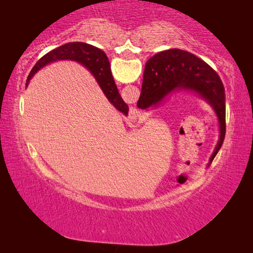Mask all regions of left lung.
<instances>
[{"label": "left lung", "mask_w": 253, "mask_h": 253, "mask_svg": "<svg viewBox=\"0 0 253 253\" xmlns=\"http://www.w3.org/2000/svg\"><path fill=\"white\" fill-rule=\"evenodd\" d=\"M174 92L194 93L211 106L219 122L220 136L208 168L223 144L225 136V95L219 75L202 59L187 51L169 49L156 53L145 66L142 92L137 107H160Z\"/></svg>", "instance_id": "1"}]
</instances>
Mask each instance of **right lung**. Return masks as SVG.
Listing matches in <instances>:
<instances>
[{
	"label": "right lung",
	"instance_id": "right-lung-1",
	"mask_svg": "<svg viewBox=\"0 0 253 253\" xmlns=\"http://www.w3.org/2000/svg\"><path fill=\"white\" fill-rule=\"evenodd\" d=\"M60 60H71V61L78 62L87 68L93 76V78L96 79L110 104L117 110L122 111L123 114H128V106L119 95L117 85L115 84L113 75H111L109 60L106 53L96 46L84 43V42H70V43L58 46L44 54L32 68L28 77L27 85L32 77L40 69L49 63L60 61Z\"/></svg>",
	"mask_w": 253,
	"mask_h": 253
}]
</instances>
